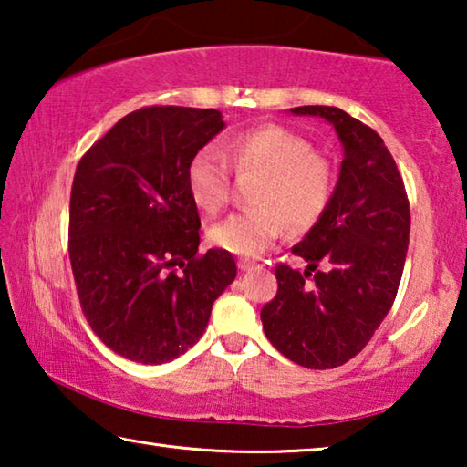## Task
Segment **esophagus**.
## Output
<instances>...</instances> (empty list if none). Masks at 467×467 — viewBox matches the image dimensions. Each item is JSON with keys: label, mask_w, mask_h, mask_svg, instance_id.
Listing matches in <instances>:
<instances>
[{"label": "esophagus", "mask_w": 467, "mask_h": 467, "mask_svg": "<svg viewBox=\"0 0 467 467\" xmlns=\"http://www.w3.org/2000/svg\"><path fill=\"white\" fill-rule=\"evenodd\" d=\"M236 265H239L241 272H251V270H255V267H257V264L247 262V259H239V264H236Z\"/></svg>", "instance_id": "obj_1"}]
</instances>
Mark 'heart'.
<instances>
[{
	"mask_svg": "<svg viewBox=\"0 0 467 467\" xmlns=\"http://www.w3.org/2000/svg\"><path fill=\"white\" fill-rule=\"evenodd\" d=\"M224 154L239 175H262L253 187L257 208L236 212L210 228L214 247L255 257L278 239L286 224L305 233L319 223L334 195V169L313 152L311 141L282 125L236 133ZM187 192L203 214L216 216L231 200V171L214 148H202L187 167Z\"/></svg>",
	"mask_w": 467,
	"mask_h": 467,
	"instance_id": "b5f03b06",
	"label": "heart"
}]
</instances>
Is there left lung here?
<instances>
[{"mask_svg":"<svg viewBox=\"0 0 467 467\" xmlns=\"http://www.w3.org/2000/svg\"><path fill=\"white\" fill-rule=\"evenodd\" d=\"M290 113L334 125L344 158L326 214L292 247L309 265L305 272L275 267L278 295L262 309V323L272 346L292 362L336 368L357 357L391 309L406 264L410 203L375 130L337 107Z\"/></svg>","mask_w":467,"mask_h":467,"instance_id":"1","label":"left lung"}]
</instances>
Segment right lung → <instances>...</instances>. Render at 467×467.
Masks as SVG:
<instances>
[{
    "label": "right lung",
    "instance_id": "obj_1",
    "mask_svg": "<svg viewBox=\"0 0 467 467\" xmlns=\"http://www.w3.org/2000/svg\"><path fill=\"white\" fill-rule=\"evenodd\" d=\"M223 130L216 109L146 107L78 162L69 262L86 319L119 357L141 365L181 357L236 278L228 251L197 255L202 223L187 192L189 161Z\"/></svg>",
    "mask_w": 467,
    "mask_h": 467
}]
</instances>
